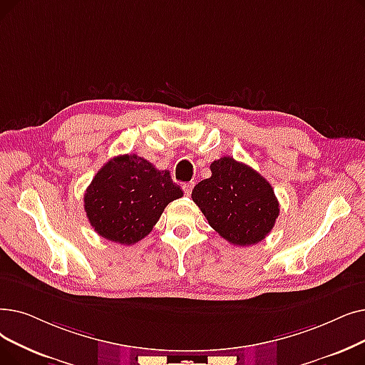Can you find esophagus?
<instances>
[{
  "mask_svg": "<svg viewBox=\"0 0 365 365\" xmlns=\"http://www.w3.org/2000/svg\"><path fill=\"white\" fill-rule=\"evenodd\" d=\"M194 186H195V183H194V182H187V183H183L182 189H183V192H185V195H191V192H192V189H194Z\"/></svg>",
  "mask_w": 365,
  "mask_h": 365,
  "instance_id": "34e87169",
  "label": "esophagus"
}]
</instances>
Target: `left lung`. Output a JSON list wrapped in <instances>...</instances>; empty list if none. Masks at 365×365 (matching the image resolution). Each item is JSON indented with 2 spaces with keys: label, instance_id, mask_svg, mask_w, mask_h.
Wrapping results in <instances>:
<instances>
[{
  "label": "left lung",
  "instance_id": "1",
  "mask_svg": "<svg viewBox=\"0 0 365 365\" xmlns=\"http://www.w3.org/2000/svg\"><path fill=\"white\" fill-rule=\"evenodd\" d=\"M210 170L212 176L192 191V200L210 227L234 246L264 240L280 210L272 185L231 156L213 161Z\"/></svg>",
  "mask_w": 365,
  "mask_h": 365
}]
</instances>
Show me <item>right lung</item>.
I'll return each instance as SVG.
<instances>
[{"instance_id":"add662e5","label":"right lung","mask_w":365,"mask_h":365,"mask_svg":"<svg viewBox=\"0 0 365 365\" xmlns=\"http://www.w3.org/2000/svg\"><path fill=\"white\" fill-rule=\"evenodd\" d=\"M183 197L170 173L137 155H119L95 174L85 192V212L104 239L134 245L152 231L168 202Z\"/></svg>"}]
</instances>
